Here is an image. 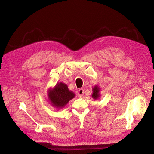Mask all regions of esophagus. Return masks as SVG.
I'll return each mask as SVG.
<instances>
[{"instance_id":"obj_1","label":"esophagus","mask_w":154,"mask_h":154,"mask_svg":"<svg viewBox=\"0 0 154 154\" xmlns=\"http://www.w3.org/2000/svg\"><path fill=\"white\" fill-rule=\"evenodd\" d=\"M78 96L80 97H82L83 94H84V90H83V88H80V89L78 90Z\"/></svg>"}]
</instances>
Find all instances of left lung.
Here are the masks:
<instances>
[{"instance_id":"left-lung-1","label":"left lung","mask_w":154,"mask_h":154,"mask_svg":"<svg viewBox=\"0 0 154 154\" xmlns=\"http://www.w3.org/2000/svg\"><path fill=\"white\" fill-rule=\"evenodd\" d=\"M100 88L97 87V86H94L92 88V91L93 93L92 94V98H94V100H97L100 97Z\"/></svg>"}]
</instances>
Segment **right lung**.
Masks as SVG:
<instances>
[{
  "instance_id": "right-lung-1",
  "label": "right lung",
  "mask_w": 154,
  "mask_h": 154,
  "mask_svg": "<svg viewBox=\"0 0 154 154\" xmlns=\"http://www.w3.org/2000/svg\"><path fill=\"white\" fill-rule=\"evenodd\" d=\"M75 96L74 93L69 90L66 84L61 82L56 85L53 88H49L48 98L51 104L56 108L61 109Z\"/></svg>"
}]
</instances>
